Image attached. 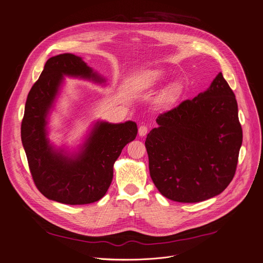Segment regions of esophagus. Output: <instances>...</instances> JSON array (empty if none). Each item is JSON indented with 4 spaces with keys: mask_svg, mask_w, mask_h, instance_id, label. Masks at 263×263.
Returning a JSON list of instances; mask_svg holds the SVG:
<instances>
[{
    "mask_svg": "<svg viewBox=\"0 0 263 263\" xmlns=\"http://www.w3.org/2000/svg\"><path fill=\"white\" fill-rule=\"evenodd\" d=\"M147 131H148V127L145 126V125H142L139 127L138 129V133L140 136H145L147 134Z\"/></svg>",
    "mask_w": 263,
    "mask_h": 263,
    "instance_id": "1",
    "label": "esophagus"
}]
</instances>
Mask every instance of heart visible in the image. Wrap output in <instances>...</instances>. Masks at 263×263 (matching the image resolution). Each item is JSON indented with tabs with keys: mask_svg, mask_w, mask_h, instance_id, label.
<instances>
[{
	"mask_svg": "<svg viewBox=\"0 0 263 263\" xmlns=\"http://www.w3.org/2000/svg\"><path fill=\"white\" fill-rule=\"evenodd\" d=\"M161 79V74L159 72H152L149 74H146V76L144 77V87H149L153 86L155 84H157ZM180 93V89L179 86L177 85H172L170 86L169 89H167L165 91V93L163 94V100L165 103L167 104H171L174 101L177 100L178 96Z\"/></svg>",
	"mask_w": 263,
	"mask_h": 263,
	"instance_id": "heart-1",
	"label": "heart"
}]
</instances>
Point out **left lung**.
Listing matches in <instances>:
<instances>
[{"instance_id": "obj_1", "label": "left lung", "mask_w": 263, "mask_h": 263, "mask_svg": "<svg viewBox=\"0 0 263 263\" xmlns=\"http://www.w3.org/2000/svg\"><path fill=\"white\" fill-rule=\"evenodd\" d=\"M145 139L151 178L166 198L199 202L223 192L237 166V102L220 72L210 89L160 114Z\"/></svg>"}]
</instances>
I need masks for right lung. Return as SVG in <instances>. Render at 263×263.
I'll return each mask as SVG.
<instances>
[{"label":"right lung","mask_w":263,"mask_h":263,"mask_svg":"<svg viewBox=\"0 0 263 263\" xmlns=\"http://www.w3.org/2000/svg\"><path fill=\"white\" fill-rule=\"evenodd\" d=\"M63 75L102 81L79 58L63 53L47 60L29 92L22 122V141L34 184L48 199L65 204H87L101 199L114 177V164L124 146L135 139L137 126L99 123L74 160L55 153L48 144L45 118Z\"/></svg>","instance_id":"obj_1"}]
</instances>
